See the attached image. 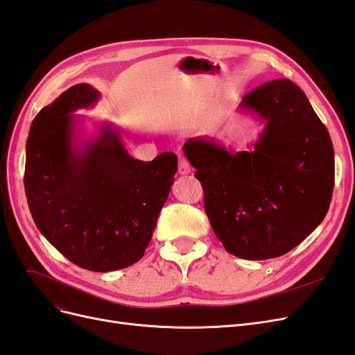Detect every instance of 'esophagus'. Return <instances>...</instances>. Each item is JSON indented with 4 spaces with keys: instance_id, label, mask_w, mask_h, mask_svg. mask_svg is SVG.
<instances>
[{
    "instance_id": "34e87169",
    "label": "esophagus",
    "mask_w": 355,
    "mask_h": 355,
    "mask_svg": "<svg viewBox=\"0 0 355 355\" xmlns=\"http://www.w3.org/2000/svg\"><path fill=\"white\" fill-rule=\"evenodd\" d=\"M179 175H189L191 173V166L185 158H179Z\"/></svg>"
}]
</instances>
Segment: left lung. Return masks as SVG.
<instances>
[{
    "mask_svg": "<svg viewBox=\"0 0 355 355\" xmlns=\"http://www.w3.org/2000/svg\"><path fill=\"white\" fill-rule=\"evenodd\" d=\"M240 112L263 123L249 149L198 136L188 139L184 153L197 168L204 207L225 249L265 261L292 250L324 219L335 153L326 125L292 81L261 85L241 101Z\"/></svg>",
    "mask_w": 355,
    "mask_h": 355,
    "instance_id": "left-lung-1",
    "label": "left lung"
}]
</instances>
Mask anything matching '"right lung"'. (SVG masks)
<instances>
[{"instance_id": "add662e5", "label": "right lung", "mask_w": 355, "mask_h": 355, "mask_svg": "<svg viewBox=\"0 0 355 355\" xmlns=\"http://www.w3.org/2000/svg\"><path fill=\"white\" fill-rule=\"evenodd\" d=\"M90 84H77L44 106L26 141L25 191L37 228L84 270H123L144 256L175 182L178 157L141 161L121 133L102 123L83 137L84 116L99 102Z\"/></svg>"}]
</instances>
